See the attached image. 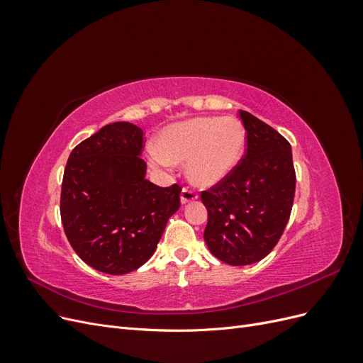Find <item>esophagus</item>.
<instances>
[{"label": "esophagus", "mask_w": 363, "mask_h": 363, "mask_svg": "<svg viewBox=\"0 0 363 363\" xmlns=\"http://www.w3.org/2000/svg\"><path fill=\"white\" fill-rule=\"evenodd\" d=\"M196 199H199V195H196V192H194L189 188H183L182 195H180V200H182L183 204H188V203H191V201H194Z\"/></svg>", "instance_id": "34e87169"}]
</instances>
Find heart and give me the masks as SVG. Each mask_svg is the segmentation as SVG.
Returning <instances> with one entry per match:
<instances>
[{
  "label": "heart",
  "mask_w": 363,
  "mask_h": 363,
  "mask_svg": "<svg viewBox=\"0 0 363 363\" xmlns=\"http://www.w3.org/2000/svg\"><path fill=\"white\" fill-rule=\"evenodd\" d=\"M245 130L233 116H200L163 130L159 148L150 157L159 167L186 162V174L196 186H213L224 180L242 157Z\"/></svg>",
  "instance_id": "b5f03b06"
}]
</instances>
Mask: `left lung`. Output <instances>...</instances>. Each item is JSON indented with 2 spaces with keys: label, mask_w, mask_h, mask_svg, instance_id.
<instances>
[{
  "label": "left lung",
  "mask_w": 363,
  "mask_h": 363,
  "mask_svg": "<svg viewBox=\"0 0 363 363\" xmlns=\"http://www.w3.org/2000/svg\"><path fill=\"white\" fill-rule=\"evenodd\" d=\"M239 116L247 131L245 156L201 192L206 244L233 267L256 263L276 247L289 221L296 180L289 142L251 113L239 111Z\"/></svg>",
  "instance_id": "left-lung-1"
}]
</instances>
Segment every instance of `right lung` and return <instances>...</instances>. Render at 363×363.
<instances>
[{
    "label": "right lung",
    "instance_id": "add662e5",
    "mask_svg": "<svg viewBox=\"0 0 363 363\" xmlns=\"http://www.w3.org/2000/svg\"><path fill=\"white\" fill-rule=\"evenodd\" d=\"M142 148V128L108 124L71 151L63 174L60 216L69 244L112 276L144 265L180 207L179 184L160 188L145 179Z\"/></svg>",
    "mask_w": 363,
    "mask_h": 363
}]
</instances>
